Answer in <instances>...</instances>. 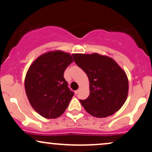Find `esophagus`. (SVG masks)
Segmentation results:
<instances>
[{
  "label": "esophagus",
  "instance_id": "esophagus-1",
  "mask_svg": "<svg viewBox=\"0 0 152 152\" xmlns=\"http://www.w3.org/2000/svg\"><path fill=\"white\" fill-rule=\"evenodd\" d=\"M78 92H79V90L78 89V90H76V91H75V94H77L78 93Z\"/></svg>",
  "mask_w": 152,
  "mask_h": 152
}]
</instances>
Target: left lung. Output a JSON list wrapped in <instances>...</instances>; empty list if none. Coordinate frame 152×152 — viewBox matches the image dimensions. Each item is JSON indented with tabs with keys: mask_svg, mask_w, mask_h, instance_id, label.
Wrapping results in <instances>:
<instances>
[{
	"mask_svg": "<svg viewBox=\"0 0 152 152\" xmlns=\"http://www.w3.org/2000/svg\"><path fill=\"white\" fill-rule=\"evenodd\" d=\"M72 56L89 80V96L85 100H79L87 112L93 116L104 118L121 109L129 91L124 71L114 59L98 53Z\"/></svg>",
	"mask_w": 152,
	"mask_h": 152,
	"instance_id": "left-lung-1",
	"label": "left lung"
}]
</instances>
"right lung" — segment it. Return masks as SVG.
Here are the masks:
<instances>
[{
  "instance_id": "right-lung-1",
  "label": "right lung",
  "mask_w": 152,
  "mask_h": 152,
  "mask_svg": "<svg viewBox=\"0 0 152 152\" xmlns=\"http://www.w3.org/2000/svg\"><path fill=\"white\" fill-rule=\"evenodd\" d=\"M73 61L69 53L56 50L40 56L29 67L26 93L31 105L43 117H58L69 106L74 94L68 87L64 74Z\"/></svg>"
}]
</instances>
